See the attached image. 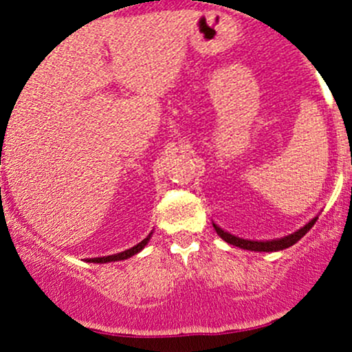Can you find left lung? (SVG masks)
I'll use <instances>...</instances> for the list:
<instances>
[{"label": "left lung", "mask_w": 352, "mask_h": 352, "mask_svg": "<svg viewBox=\"0 0 352 352\" xmlns=\"http://www.w3.org/2000/svg\"><path fill=\"white\" fill-rule=\"evenodd\" d=\"M315 221H317V218L311 219L308 225H305L303 228L298 230V232H294L293 235H287L285 239H278V240H271V242H254V240H243V239H239V236H233L230 235V233L223 232L219 226H216L214 223H212V226H214L216 233H218L219 236H221L223 240H225L226 243L230 245H235V247H240L243 248V250H254V252H278V250H283V248H287L291 247V245H294L298 242L300 239H303L305 235H307L308 232H310L311 226L315 225Z\"/></svg>", "instance_id": "obj_1"}]
</instances>
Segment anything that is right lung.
<instances>
[{
	"label": "right lung",
	"instance_id": "add662e5",
	"mask_svg": "<svg viewBox=\"0 0 352 352\" xmlns=\"http://www.w3.org/2000/svg\"><path fill=\"white\" fill-rule=\"evenodd\" d=\"M148 240H150V236H148V239H144L143 242H140L138 245H134V247L129 248V250H124V252H120V254H116V255H107V257L90 258V262H97V264H104V262H116V261H124V258H129V257H133L134 254H138V252L143 250L144 245L148 243Z\"/></svg>",
	"mask_w": 352,
	"mask_h": 352
}]
</instances>
